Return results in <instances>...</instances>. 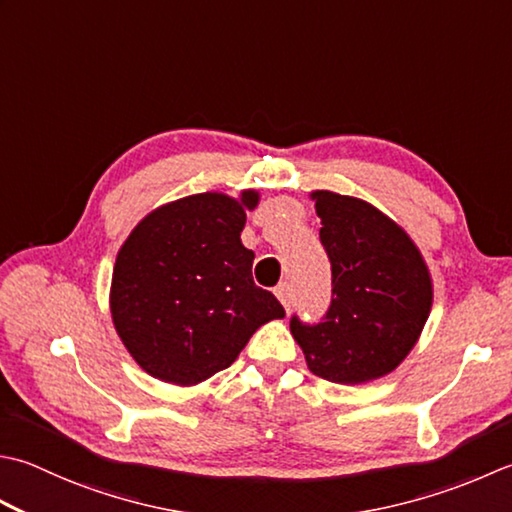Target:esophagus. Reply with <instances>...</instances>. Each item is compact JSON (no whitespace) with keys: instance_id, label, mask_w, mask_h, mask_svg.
Segmentation results:
<instances>
[{"instance_id":"1","label":"esophagus","mask_w":512,"mask_h":512,"mask_svg":"<svg viewBox=\"0 0 512 512\" xmlns=\"http://www.w3.org/2000/svg\"><path fill=\"white\" fill-rule=\"evenodd\" d=\"M275 295H277V299H279V302H282V306L286 308V313H288V310H290V286L286 282L279 284L275 288Z\"/></svg>"}]
</instances>
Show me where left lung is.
Masks as SVG:
<instances>
[{"mask_svg":"<svg viewBox=\"0 0 512 512\" xmlns=\"http://www.w3.org/2000/svg\"><path fill=\"white\" fill-rule=\"evenodd\" d=\"M333 270L324 322L290 319L308 370L335 384L384 377L415 348L433 308V277L406 230L359 197L313 190Z\"/></svg>","mask_w":512,"mask_h":512,"instance_id":"left-lung-1","label":"left lung"}]
</instances>
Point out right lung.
Instances as JSON below:
<instances>
[{"instance_id": "right-lung-1", "label": "right lung", "mask_w": 512, "mask_h": 512, "mask_svg": "<svg viewBox=\"0 0 512 512\" xmlns=\"http://www.w3.org/2000/svg\"><path fill=\"white\" fill-rule=\"evenodd\" d=\"M255 188L217 190L159 206L115 259L110 317L130 357L175 386L206 382L235 362L259 326L286 313L255 286V253L242 244Z\"/></svg>"}]
</instances>
